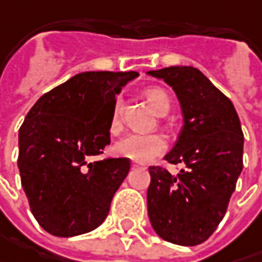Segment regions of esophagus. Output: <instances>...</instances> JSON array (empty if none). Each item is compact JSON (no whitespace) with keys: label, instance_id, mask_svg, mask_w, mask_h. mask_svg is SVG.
<instances>
[{"label":"esophagus","instance_id":"34e87169","mask_svg":"<svg viewBox=\"0 0 262 262\" xmlns=\"http://www.w3.org/2000/svg\"><path fill=\"white\" fill-rule=\"evenodd\" d=\"M132 167H133V168H146L143 164H141V163H135V161H133Z\"/></svg>","mask_w":262,"mask_h":262}]
</instances>
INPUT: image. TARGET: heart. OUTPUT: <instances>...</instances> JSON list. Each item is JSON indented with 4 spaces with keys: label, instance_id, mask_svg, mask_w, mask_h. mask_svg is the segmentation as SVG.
Listing matches in <instances>:
<instances>
[{
    "label": "heart",
    "instance_id": "heart-1",
    "mask_svg": "<svg viewBox=\"0 0 262 262\" xmlns=\"http://www.w3.org/2000/svg\"><path fill=\"white\" fill-rule=\"evenodd\" d=\"M145 97L158 114L164 116L168 113L170 98L165 94V91L160 89V88H151L145 92ZM121 108H123V104L119 99L114 104L113 116H111V124H110L111 132H117L120 129ZM165 149H167V141L164 139V136L141 135V133H130V135L124 136L123 139H120L114 146V152L117 155L129 158L135 163H149L154 158H157L158 155L164 152Z\"/></svg>",
    "mask_w": 262,
    "mask_h": 262
}]
</instances>
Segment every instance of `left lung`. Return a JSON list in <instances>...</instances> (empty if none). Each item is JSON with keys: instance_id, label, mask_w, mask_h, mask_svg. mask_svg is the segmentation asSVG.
Listing matches in <instances>:
<instances>
[{"instance_id": "1", "label": "left lung", "mask_w": 262, "mask_h": 262, "mask_svg": "<svg viewBox=\"0 0 262 262\" xmlns=\"http://www.w3.org/2000/svg\"><path fill=\"white\" fill-rule=\"evenodd\" d=\"M148 74L176 92L183 129L164 160L185 165L176 176L163 167H149V222L167 242L195 246L220 224L242 171L241 121L232 101L198 69L171 66Z\"/></svg>"}]
</instances>
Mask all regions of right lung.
I'll return each instance as SVG.
<instances>
[{
  "mask_svg": "<svg viewBox=\"0 0 262 262\" xmlns=\"http://www.w3.org/2000/svg\"><path fill=\"white\" fill-rule=\"evenodd\" d=\"M138 72H85L51 89L18 130L21 186L39 226L58 237L97 229L130 170L129 158L97 160L110 145L121 88Z\"/></svg>",
  "mask_w": 262,
  "mask_h": 262,
  "instance_id": "1",
  "label": "right lung"
}]
</instances>
